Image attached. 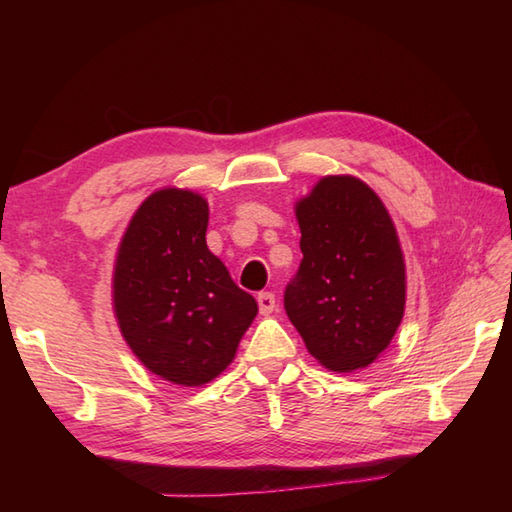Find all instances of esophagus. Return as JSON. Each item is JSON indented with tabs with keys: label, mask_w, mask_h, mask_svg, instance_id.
<instances>
[{
	"label": "esophagus",
	"mask_w": 512,
	"mask_h": 512,
	"mask_svg": "<svg viewBox=\"0 0 512 512\" xmlns=\"http://www.w3.org/2000/svg\"><path fill=\"white\" fill-rule=\"evenodd\" d=\"M257 306H259V312L264 314V317H268V314H273L275 308H277V299L273 292H259L257 295Z\"/></svg>",
	"instance_id": "1"
}]
</instances>
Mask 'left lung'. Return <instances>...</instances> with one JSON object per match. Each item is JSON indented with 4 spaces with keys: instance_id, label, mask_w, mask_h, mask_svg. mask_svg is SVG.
Here are the masks:
<instances>
[{
    "instance_id": "left-lung-1",
    "label": "left lung",
    "mask_w": 512,
    "mask_h": 512,
    "mask_svg": "<svg viewBox=\"0 0 512 512\" xmlns=\"http://www.w3.org/2000/svg\"><path fill=\"white\" fill-rule=\"evenodd\" d=\"M301 253L284 292L288 319L332 372L367 367L405 312V259L378 195L352 176L319 180L297 204Z\"/></svg>"
}]
</instances>
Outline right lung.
Here are the masks:
<instances>
[{"label": "right lung", "mask_w": 512, "mask_h": 512, "mask_svg": "<svg viewBox=\"0 0 512 512\" xmlns=\"http://www.w3.org/2000/svg\"><path fill=\"white\" fill-rule=\"evenodd\" d=\"M209 204L162 189L140 204L118 248L114 310L127 345L149 372L198 387L224 372L257 301L206 246Z\"/></svg>", "instance_id": "right-lung-1"}]
</instances>
